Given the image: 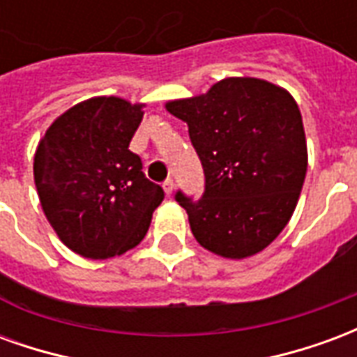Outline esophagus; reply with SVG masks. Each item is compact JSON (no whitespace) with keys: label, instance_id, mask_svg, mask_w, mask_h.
I'll return each mask as SVG.
<instances>
[{"label":"esophagus","instance_id":"obj_1","mask_svg":"<svg viewBox=\"0 0 357 357\" xmlns=\"http://www.w3.org/2000/svg\"><path fill=\"white\" fill-rule=\"evenodd\" d=\"M162 189H164V193L170 197V195L174 193V179H166V181L162 183Z\"/></svg>","mask_w":357,"mask_h":357}]
</instances>
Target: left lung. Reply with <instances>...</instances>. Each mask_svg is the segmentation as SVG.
<instances>
[{
    "label": "left lung",
    "mask_w": 357,
    "mask_h": 357,
    "mask_svg": "<svg viewBox=\"0 0 357 357\" xmlns=\"http://www.w3.org/2000/svg\"><path fill=\"white\" fill-rule=\"evenodd\" d=\"M189 126L204 170V193L187 210L197 243L243 260L262 252L289 224L307 170L306 133L294 97L250 76L216 82L206 93L166 102Z\"/></svg>",
    "instance_id": "obj_1"
}]
</instances>
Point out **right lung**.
I'll use <instances>...</instances> for the list:
<instances>
[{"mask_svg": "<svg viewBox=\"0 0 357 357\" xmlns=\"http://www.w3.org/2000/svg\"><path fill=\"white\" fill-rule=\"evenodd\" d=\"M145 102L91 97L65 110L34 155L42 210L73 252L93 260L120 256L147 235L162 187L145 178L130 141Z\"/></svg>", "mask_w": 357, "mask_h": 357, "instance_id": "right-lung-1", "label": "right lung"}]
</instances>
